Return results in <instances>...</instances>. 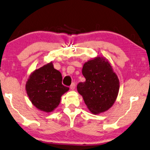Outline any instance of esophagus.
I'll list each match as a JSON object with an SVG mask.
<instances>
[{
    "label": "esophagus",
    "mask_w": 150,
    "mask_h": 150,
    "mask_svg": "<svg viewBox=\"0 0 150 150\" xmlns=\"http://www.w3.org/2000/svg\"><path fill=\"white\" fill-rule=\"evenodd\" d=\"M70 89L71 90H74L75 89V83H72L70 85Z\"/></svg>",
    "instance_id": "esophagus-1"
}]
</instances>
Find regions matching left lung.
I'll use <instances>...</instances> for the list:
<instances>
[{
    "instance_id": "obj_1",
    "label": "left lung",
    "mask_w": 150,
    "mask_h": 150,
    "mask_svg": "<svg viewBox=\"0 0 150 150\" xmlns=\"http://www.w3.org/2000/svg\"><path fill=\"white\" fill-rule=\"evenodd\" d=\"M82 74L85 81L79 83L77 90L88 110L98 114L111 108L119 92V80L107 58L96 56L85 62Z\"/></svg>"
}]
</instances>
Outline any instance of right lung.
Returning a JSON list of instances; mask_svg holds the SVG:
<instances>
[{"instance_id": "obj_1", "label": "right lung", "mask_w": 150, "mask_h": 150, "mask_svg": "<svg viewBox=\"0 0 150 150\" xmlns=\"http://www.w3.org/2000/svg\"><path fill=\"white\" fill-rule=\"evenodd\" d=\"M25 89L32 105L40 111L50 113L57 108L62 95L69 87L62 84V75L50 62L31 74Z\"/></svg>"}]
</instances>
